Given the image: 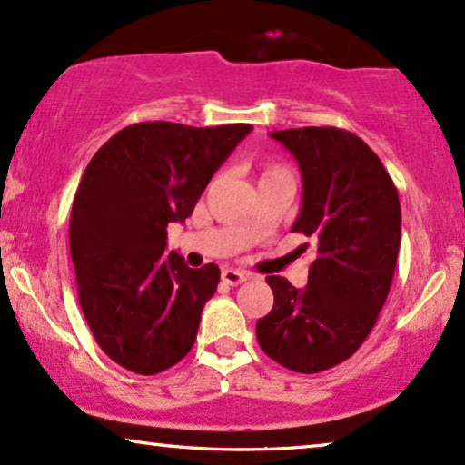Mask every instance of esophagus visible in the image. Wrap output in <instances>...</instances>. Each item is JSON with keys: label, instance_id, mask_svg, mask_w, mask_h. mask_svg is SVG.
I'll return each instance as SVG.
<instances>
[{"label": "esophagus", "instance_id": "34e87169", "mask_svg": "<svg viewBox=\"0 0 465 465\" xmlns=\"http://www.w3.org/2000/svg\"><path fill=\"white\" fill-rule=\"evenodd\" d=\"M221 276H223V283H227V285H240L249 279V274L242 272V270H236V268H223Z\"/></svg>", "mask_w": 465, "mask_h": 465}]
</instances>
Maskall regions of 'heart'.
Listing matches in <instances>:
<instances>
[{"mask_svg":"<svg viewBox=\"0 0 465 465\" xmlns=\"http://www.w3.org/2000/svg\"><path fill=\"white\" fill-rule=\"evenodd\" d=\"M270 175H290V172H287V167H283V164H268V167H263L262 180L270 178Z\"/></svg>","mask_w":465,"mask_h":465,"instance_id":"b5f03b06","label":"heart"}]
</instances>
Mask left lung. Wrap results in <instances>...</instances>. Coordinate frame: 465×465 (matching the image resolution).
I'll return each instance as SVG.
<instances>
[{"label": "left lung", "instance_id": "1", "mask_svg": "<svg viewBox=\"0 0 465 465\" xmlns=\"http://www.w3.org/2000/svg\"><path fill=\"white\" fill-rule=\"evenodd\" d=\"M270 137L301 164L302 210L292 232L311 240L315 260L302 290L266 276L274 304L257 320V343L285 369L320 373L348 361L378 322L401 244V205L378 154L354 133L304 126Z\"/></svg>", "mask_w": 465, "mask_h": 465}]
</instances>
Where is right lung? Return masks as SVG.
Listing matches in <instances>:
<instances>
[{"mask_svg": "<svg viewBox=\"0 0 465 465\" xmlns=\"http://www.w3.org/2000/svg\"><path fill=\"white\" fill-rule=\"evenodd\" d=\"M251 124L139 122L94 154L70 213L79 304L111 361L154 375L189 354L221 270L167 255V225L193 214Z\"/></svg>", "mask_w": 465, "mask_h": 465, "instance_id": "1", "label": "right lung"}]
</instances>
